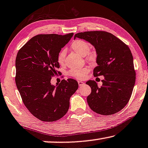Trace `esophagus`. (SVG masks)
<instances>
[{
  "instance_id": "34e87169",
  "label": "esophagus",
  "mask_w": 148,
  "mask_h": 148,
  "mask_svg": "<svg viewBox=\"0 0 148 148\" xmlns=\"http://www.w3.org/2000/svg\"><path fill=\"white\" fill-rule=\"evenodd\" d=\"M78 84H79V85L80 86V87H81V86H83V85H84V82H83V81H78Z\"/></svg>"
}]
</instances>
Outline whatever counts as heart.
<instances>
[{
    "instance_id": "obj_1",
    "label": "heart",
    "mask_w": 148,
    "mask_h": 148,
    "mask_svg": "<svg viewBox=\"0 0 148 148\" xmlns=\"http://www.w3.org/2000/svg\"><path fill=\"white\" fill-rule=\"evenodd\" d=\"M71 49L77 54L81 56H87V59L90 61L95 60V56L93 53H88L90 51V44L88 42L82 40H77L72 42L71 45ZM66 53L65 50L61 51L58 56V62L60 65H63L64 63ZM88 72V69L87 67L83 68H73L70 70L69 74L73 77L77 78H83L86 75V74Z\"/></svg>"
}]
</instances>
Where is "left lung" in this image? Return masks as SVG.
I'll return each mask as SVG.
<instances>
[{
    "label": "left lung",
    "mask_w": 148,
    "mask_h": 148,
    "mask_svg": "<svg viewBox=\"0 0 148 148\" xmlns=\"http://www.w3.org/2000/svg\"><path fill=\"white\" fill-rule=\"evenodd\" d=\"M76 38L87 41L95 47L98 66L93 70V75L104 76L101 87L95 81L86 83L91 88V93L87 97L88 106L101 115L119 112L128 103L135 85L136 73L130 49L106 32H85L76 34L74 39Z\"/></svg>",
    "instance_id": "left-lung-1"
}]
</instances>
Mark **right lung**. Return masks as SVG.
<instances>
[{"instance_id": "obj_1", "label": "right lung", "mask_w": 148, "mask_h": 148, "mask_svg": "<svg viewBox=\"0 0 148 148\" xmlns=\"http://www.w3.org/2000/svg\"><path fill=\"white\" fill-rule=\"evenodd\" d=\"M73 35H37L17 53V88L28 110L42 121L53 122L62 118L69 110L70 98L78 88V83L73 79H63L58 86L51 84V77L60 68L58 54Z\"/></svg>"}]
</instances>
